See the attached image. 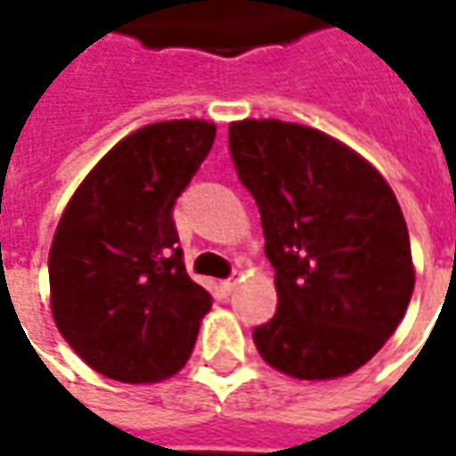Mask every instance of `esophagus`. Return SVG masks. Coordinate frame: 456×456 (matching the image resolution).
Segmentation results:
<instances>
[{"instance_id":"34e87169","label":"esophagus","mask_w":456,"mask_h":456,"mask_svg":"<svg viewBox=\"0 0 456 456\" xmlns=\"http://www.w3.org/2000/svg\"><path fill=\"white\" fill-rule=\"evenodd\" d=\"M237 286H239L237 278H229V281H222V283H219V288H222V293H224V296H232V293L237 290Z\"/></svg>"}]
</instances>
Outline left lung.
Here are the masks:
<instances>
[{
	"label": "left lung",
	"mask_w": 456,
	"mask_h": 456,
	"mask_svg": "<svg viewBox=\"0 0 456 456\" xmlns=\"http://www.w3.org/2000/svg\"><path fill=\"white\" fill-rule=\"evenodd\" d=\"M229 151L276 268V315L254 330L261 359L300 381L349 376L388 342L415 288L391 185L346 143L293 121H232Z\"/></svg>",
	"instance_id": "obj_1"
}]
</instances>
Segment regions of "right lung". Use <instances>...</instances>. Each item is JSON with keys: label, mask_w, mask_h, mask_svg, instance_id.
Here are the masks:
<instances>
[{"label": "right lung", "mask_w": 456, "mask_h": 456, "mask_svg": "<svg viewBox=\"0 0 456 456\" xmlns=\"http://www.w3.org/2000/svg\"><path fill=\"white\" fill-rule=\"evenodd\" d=\"M217 126L156 121L107 151L77 185L48 254L55 327L90 369L156 383L192 354L212 296L185 271L173 205Z\"/></svg>", "instance_id": "right-lung-1"}]
</instances>
